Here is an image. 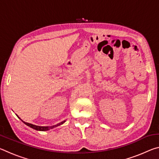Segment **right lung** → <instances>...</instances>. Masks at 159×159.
<instances>
[{"label": "right lung", "mask_w": 159, "mask_h": 159, "mask_svg": "<svg viewBox=\"0 0 159 159\" xmlns=\"http://www.w3.org/2000/svg\"><path fill=\"white\" fill-rule=\"evenodd\" d=\"M21 121H22V122H23L24 123H25V124H26V125L29 126V127H30V128H33V129H35V130H39V131H45V130H50V129H52V128H53L57 127V126H59V125H61V124H63V123H64V122H65V120H64V121L61 122V123H58V124L55 125L50 126H50H38V125H33V124H31V123H26V122H25V121H23L22 120H21Z\"/></svg>", "instance_id": "1"}]
</instances>
